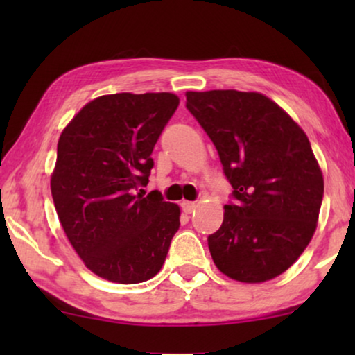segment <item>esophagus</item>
Returning a JSON list of instances; mask_svg holds the SVG:
<instances>
[{
	"label": "esophagus",
	"mask_w": 355,
	"mask_h": 355,
	"mask_svg": "<svg viewBox=\"0 0 355 355\" xmlns=\"http://www.w3.org/2000/svg\"><path fill=\"white\" fill-rule=\"evenodd\" d=\"M197 203L196 202H189V200H184L181 203V208L184 210V213H192L193 210H196Z\"/></svg>",
	"instance_id": "34e87169"
}]
</instances>
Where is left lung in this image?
<instances>
[{
    "instance_id": "obj_1",
    "label": "left lung",
    "mask_w": 355,
    "mask_h": 355,
    "mask_svg": "<svg viewBox=\"0 0 355 355\" xmlns=\"http://www.w3.org/2000/svg\"><path fill=\"white\" fill-rule=\"evenodd\" d=\"M186 108L220 155L232 186L208 249L221 273L263 283L284 273L312 239L323 176L307 135L255 92H187Z\"/></svg>"
}]
</instances>
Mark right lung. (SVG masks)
I'll list each match as a JSON object with an SVG mask.
<instances>
[{
  "label": "right lung",
  "mask_w": 355,
  "mask_h": 355,
  "mask_svg": "<svg viewBox=\"0 0 355 355\" xmlns=\"http://www.w3.org/2000/svg\"><path fill=\"white\" fill-rule=\"evenodd\" d=\"M179 105L173 94H114L87 103L58 142L51 196L67 239L90 271L144 283L162 270L181 210L144 197L152 152Z\"/></svg>",
  "instance_id": "obj_1"
}]
</instances>
